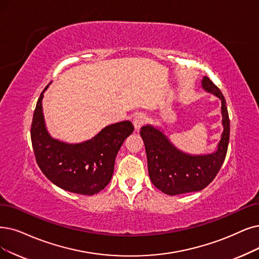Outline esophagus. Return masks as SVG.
Wrapping results in <instances>:
<instances>
[{
    "instance_id": "esophagus-1",
    "label": "esophagus",
    "mask_w": 259,
    "mask_h": 259,
    "mask_svg": "<svg viewBox=\"0 0 259 259\" xmlns=\"http://www.w3.org/2000/svg\"><path fill=\"white\" fill-rule=\"evenodd\" d=\"M147 116L144 115V113H137V115L135 116V118H134L133 120V123H134V126H135V130L136 131H139L141 128V126L143 125L144 123L147 122Z\"/></svg>"
}]
</instances>
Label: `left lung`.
<instances>
[{
	"mask_svg": "<svg viewBox=\"0 0 259 259\" xmlns=\"http://www.w3.org/2000/svg\"><path fill=\"white\" fill-rule=\"evenodd\" d=\"M202 88L219 98L223 132L217 150L209 154L192 155L179 150L164 133L151 124L141 127L140 136L146 147L150 179L155 187L165 194L177 195L200 191L218 174L225 159L230 141V119L226 102L220 89L207 77Z\"/></svg>",
	"mask_w": 259,
	"mask_h": 259,
	"instance_id": "1",
	"label": "left lung"
}]
</instances>
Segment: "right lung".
<instances>
[{"instance_id": "right-lung-1", "label": "right lung", "mask_w": 259, "mask_h": 259, "mask_svg": "<svg viewBox=\"0 0 259 259\" xmlns=\"http://www.w3.org/2000/svg\"><path fill=\"white\" fill-rule=\"evenodd\" d=\"M34 111L30 138L36 161L46 177L59 188L84 195L104 189L112 178L117 154L134 132L131 121L105 126L95 137L79 143H68L52 137L42 110L45 91Z\"/></svg>"}]
</instances>
